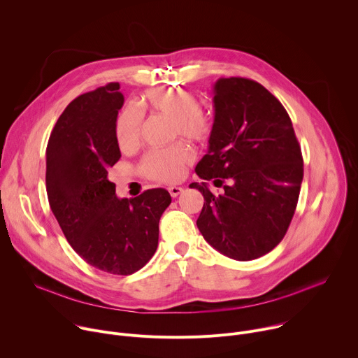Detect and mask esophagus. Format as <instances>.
I'll return each mask as SVG.
<instances>
[{
	"instance_id": "obj_1",
	"label": "esophagus",
	"mask_w": 358,
	"mask_h": 358,
	"mask_svg": "<svg viewBox=\"0 0 358 358\" xmlns=\"http://www.w3.org/2000/svg\"><path fill=\"white\" fill-rule=\"evenodd\" d=\"M169 192H170V195L173 198H176V196H178L182 192V188L181 187H169Z\"/></svg>"
}]
</instances>
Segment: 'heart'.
<instances>
[{"instance_id":"obj_1","label":"heart","mask_w":358,"mask_h":358,"mask_svg":"<svg viewBox=\"0 0 358 358\" xmlns=\"http://www.w3.org/2000/svg\"><path fill=\"white\" fill-rule=\"evenodd\" d=\"M138 106L173 120V137L181 136L192 141H206L213 130L210 119L203 115L199 99L184 89H152L143 94ZM143 124V113L126 108L116 120V138L120 148L137 144ZM192 162V152L184 144L151 150L141 159V173L156 181L176 182L182 178L185 167Z\"/></svg>"}]
</instances>
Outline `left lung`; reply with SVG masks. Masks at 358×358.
Returning <instances> with one entry per match:
<instances>
[{"label":"left lung","mask_w":358,"mask_h":358,"mask_svg":"<svg viewBox=\"0 0 358 358\" xmlns=\"http://www.w3.org/2000/svg\"><path fill=\"white\" fill-rule=\"evenodd\" d=\"M213 100L208 152L195 167L206 181L189 184L203 195L196 227L225 257L252 261L286 235L303 180L301 151L287 112L261 83L221 78Z\"/></svg>","instance_id":"obj_1"}]
</instances>
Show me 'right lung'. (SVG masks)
Instances as JSON below:
<instances>
[{
    "label": "right lung",
    "mask_w": 358,
    "mask_h": 358,
    "mask_svg": "<svg viewBox=\"0 0 358 358\" xmlns=\"http://www.w3.org/2000/svg\"><path fill=\"white\" fill-rule=\"evenodd\" d=\"M119 83L83 93L59 116L46 147V194L64 235L89 265L113 275L141 269L159 245V222L171 203L164 188L117 198L108 170L122 157L116 120Z\"/></svg>",
    "instance_id": "obj_1"
}]
</instances>
